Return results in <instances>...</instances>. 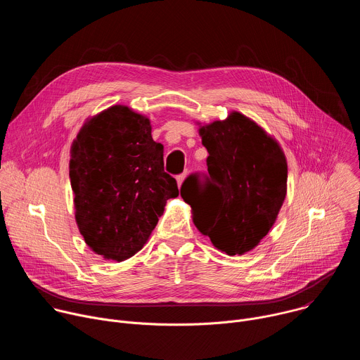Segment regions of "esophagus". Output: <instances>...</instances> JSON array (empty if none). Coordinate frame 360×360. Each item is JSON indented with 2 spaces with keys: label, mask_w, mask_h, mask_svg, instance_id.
<instances>
[{
  "label": "esophagus",
  "mask_w": 360,
  "mask_h": 360,
  "mask_svg": "<svg viewBox=\"0 0 360 360\" xmlns=\"http://www.w3.org/2000/svg\"><path fill=\"white\" fill-rule=\"evenodd\" d=\"M185 178H186V172H185V174H182V175H178V176H176V182H178V186H179V188L182 186V184H184Z\"/></svg>",
  "instance_id": "obj_1"
}]
</instances>
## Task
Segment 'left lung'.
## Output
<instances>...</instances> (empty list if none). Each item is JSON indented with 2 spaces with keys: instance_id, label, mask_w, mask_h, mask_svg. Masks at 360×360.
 I'll return each instance as SVG.
<instances>
[{
  "instance_id": "left-lung-1",
  "label": "left lung",
  "mask_w": 360,
  "mask_h": 360,
  "mask_svg": "<svg viewBox=\"0 0 360 360\" xmlns=\"http://www.w3.org/2000/svg\"><path fill=\"white\" fill-rule=\"evenodd\" d=\"M207 160L210 185L198 195L189 176L181 196L191 205L192 221L212 245L243 255L272 229L286 198L288 162L279 142L249 117L231 111L225 120L196 122Z\"/></svg>"
}]
</instances>
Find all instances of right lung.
<instances>
[{"label":"right lung","mask_w":360,"mask_h":360,"mask_svg":"<svg viewBox=\"0 0 360 360\" xmlns=\"http://www.w3.org/2000/svg\"><path fill=\"white\" fill-rule=\"evenodd\" d=\"M150 120L127 105L86 118L71 145L70 179L75 222L88 248L122 262L139 252L179 195L164 171V145Z\"/></svg>","instance_id":"obj_1"}]
</instances>
